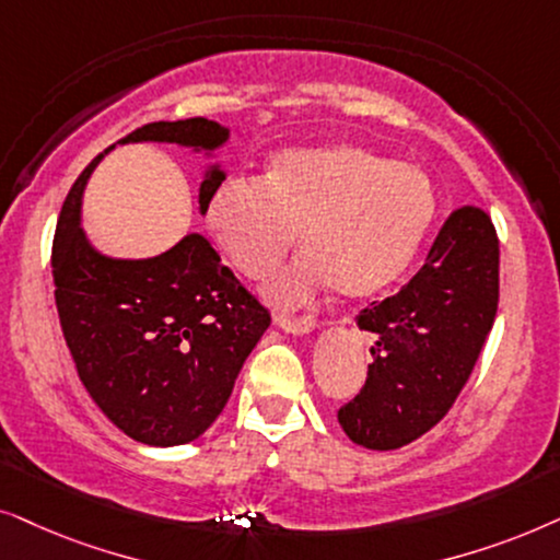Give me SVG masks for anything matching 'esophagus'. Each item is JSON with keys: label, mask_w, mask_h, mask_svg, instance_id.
Segmentation results:
<instances>
[{"label": "esophagus", "mask_w": 560, "mask_h": 560, "mask_svg": "<svg viewBox=\"0 0 560 560\" xmlns=\"http://www.w3.org/2000/svg\"><path fill=\"white\" fill-rule=\"evenodd\" d=\"M276 323H279L281 330H287V332H294V335H304V332L315 330V319H312V317L279 315V317H276Z\"/></svg>", "instance_id": "obj_1"}]
</instances>
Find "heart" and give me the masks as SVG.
<instances>
[{"instance_id": "b5f03b06", "label": "heart", "mask_w": 560, "mask_h": 560, "mask_svg": "<svg viewBox=\"0 0 560 560\" xmlns=\"http://www.w3.org/2000/svg\"><path fill=\"white\" fill-rule=\"evenodd\" d=\"M207 225L237 273L264 279L302 241L310 253L268 294L302 302L327 284L342 300H369L412 264L435 218L424 171L363 145L276 153L264 178H228L212 191Z\"/></svg>"}]
</instances>
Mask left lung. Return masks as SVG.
Masks as SVG:
<instances>
[{
	"label": "left lung",
	"mask_w": 560,
	"mask_h": 560,
	"mask_svg": "<svg viewBox=\"0 0 560 560\" xmlns=\"http://www.w3.org/2000/svg\"><path fill=\"white\" fill-rule=\"evenodd\" d=\"M499 304V237L481 207L448 214L409 284L358 315L376 338L363 389L338 409L350 441L394 451L448 415Z\"/></svg>",
	"instance_id": "obj_1"
}]
</instances>
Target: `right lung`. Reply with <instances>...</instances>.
I'll return each instance as SVG.
<instances>
[{"instance_id":"obj_1","label":"right lung","mask_w":560,"mask_h":560,"mask_svg":"<svg viewBox=\"0 0 560 560\" xmlns=\"http://www.w3.org/2000/svg\"><path fill=\"white\" fill-rule=\"evenodd\" d=\"M140 140L214 151L228 128L189 117L143 125L117 143ZM104 153L73 182L56 225L54 284L66 346L89 397L125 435L161 448L191 443L228 405L271 315L197 233L143 260L94 250L79 212ZM222 182L225 174L210 168L199 186L202 214Z\"/></svg>"}]
</instances>
